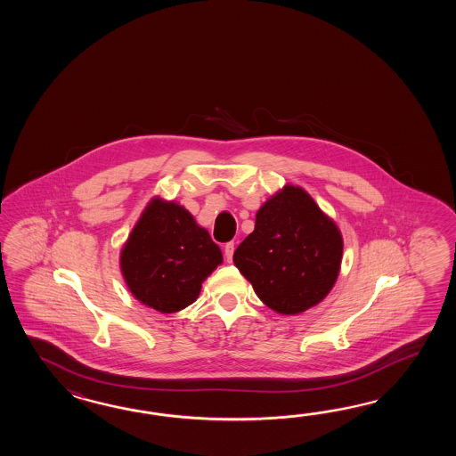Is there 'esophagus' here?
Instances as JSON below:
<instances>
[{
    "mask_svg": "<svg viewBox=\"0 0 456 456\" xmlns=\"http://www.w3.org/2000/svg\"><path fill=\"white\" fill-rule=\"evenodd\" d=\"M224 259L228 262H232V252H234V242H226V244H224Z\"/></svg>",
    "mask_w": 456,
    "mask_h": 456,
    "instance_id": "34e87169",
    "label": "esophagus"
}]
</instances>
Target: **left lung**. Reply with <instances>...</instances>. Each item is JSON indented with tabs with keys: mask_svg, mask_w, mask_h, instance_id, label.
<instances>
[{
	"mask_svg": "<svg viewBox=\"0 0 456 456\" xmlns=\"http://www.w3.org/2000/svg\"><path fill=\"white\" fill-rule=\"evenodd\" d=\"M344 241L338 224L301 187L285 185L256 214L232 261L256 295L281 314H300L338 281Z\"/></svg>",
	"mask_w": 456,
	"mask_h": 456,
	"instance_id": "obj_1",
	"label": "left lung"
}]
</instances>
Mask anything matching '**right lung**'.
Segmentation results:
<instances>
[{"mask_svg":"<svg viewBox=\"0 0 456 456\" xmlns=\"http://www.w3.org/2000/svg\"><path fill=\"white\" fill-rule=\"evenodd\" d=\"M224 262L208 232L183 205L155 197L122 252L120 269L136 300L159 313L192 305L202 281Z\"/></svg>","mask_w":456,"mask_h":456,"instance_id":"1","label":"right lung"}]
</instances>
